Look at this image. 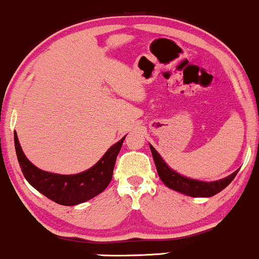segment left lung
<instances>
[{"label": "left lung", "instance_id": "left-lung-1", "mask_svg": "<svg viewBox=\"0 0 259 259\" xmlns=\"http://www.w3.org/2000/svg\"><path fill=\"white\" fill-rule=\"evenodd\" d=\"M150 150L153 154V159L156 166L157 175L161 181L163 182V184L166 185L169 189L178 191V193L184 194L187 196H193V197H211L218 194L220 191L232 183V181L235 178V176L238 175V171L233 172L232 175H229L226 178H222L220 181L214 182H203L199 181V179H193L188 178L185 176L181 175V173L176 172L175 169H172L165 160L161 157V155L155 150V148L151 144Z\"/></svg>", "mask_w": 259, "mask_h": 259}]
</instances>
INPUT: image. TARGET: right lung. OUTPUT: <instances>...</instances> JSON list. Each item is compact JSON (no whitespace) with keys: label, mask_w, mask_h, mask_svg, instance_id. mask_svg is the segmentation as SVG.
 Segmentation results:
<instances>
[{"label":"right lung","mask_w":259,"mask_h":259,"mask_svg":"<svg viewBox=\"0 0 259 259\" xmlns=\"http://www.w3.org/2000/svg\"><path fill=\"white\" fill-rule=\"evenodd\" d=\"M124 137L111 145L96 165L76 175H58L36 167L24 154L17 132H14V145L21 172L30 185L59 205L75 206L93 199L106 189Z\"/></svg>","instance_id":"add662e5"}]
</instances>
